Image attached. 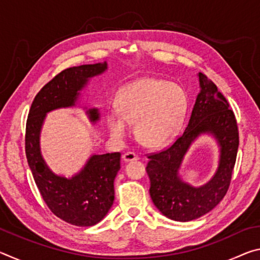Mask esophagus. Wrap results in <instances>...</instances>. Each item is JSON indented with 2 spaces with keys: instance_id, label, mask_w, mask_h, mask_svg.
Masks as SVG:
<instances>
[{
  "instance_id": "esophagus-1",
  "label": "esophagus",
  "mask_w": 260,
  "mask_h": 260,
  "mask_svg": "<svg viewBox=\"0 0 260 260\" xmlns=\"http://www.w3.org/2000/svg\"><path fill=\"white\" fill-rule=\"evenodd\" d=\"M122 159H124L125 162L133 161V160H139V156L135 155L134 152H126V153H124V156H122Z\"/></svg>"
}]
</instances>
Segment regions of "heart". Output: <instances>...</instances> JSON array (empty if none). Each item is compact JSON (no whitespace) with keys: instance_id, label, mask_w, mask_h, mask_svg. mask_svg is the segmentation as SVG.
Masks as SVG:
<instances>
[{"instance_id":"heart-1","label":"heart","mask_w":260,"mask_h":260,"mask_svg":"<svg viewBox=\"0 0 260 260\" xmlns=\"http://www.w3.org/2000/svg\"><path fill=\"white\" fill-rule=\"evenodd\" d=\"M117 110L105 114L110 135L121 141L135 122V134L149 148L165 147L175 138L187 110V96L179 85L142 78L118 91Z\"/></svg>"}]
</instances>
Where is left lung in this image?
Wrapping results in <instances>:
<instances>
[{
	"label": "left lung",
	"instance_id": "obj_1",
	"mask_svg": "<svg viewBox=\"0 0 260 260\" xmlns=\"http://www.w3.org/2000/svg\"><path fill=\"white\" fill-rule=\"evenodd\" d=\"M200 93L183 134L166 150L150 155L146 167L150 196L156 208L174 221H191L210 212L226 195L234 169L239 131L230 104L217 86L199 73ZM201 135H210L219 148L214 177L200 187L183 182L179 169L191 144Z\"/></svg>",
	"mask_w": 260,
	"mask_h": 260
}]
</instances>
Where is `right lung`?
Instances as JSON below:
<instances>
[{
	"label": "right lung",
	"mask_w": 260,
	"mask_h": 260,
	"mask_svg": "<svg viewBox=\"0 0 260 260\" xmlns=\"http://www.w3.org/2000/svg\"><path fill=\"white\" fill-rule=\"evenodd\" d=\"M107 70V61H103L61 71L35 96L26 122V157L43 201L57 217L79 227L96 225L111 209L120 153H93L79 172L67 178L52 172L48 166L41 152L40 136L47 114L54 110L77 107L90 79ZM85 110L91 124L100 120L98 108Z\"/></svg>",
	"instance_id": "obj_1"
}]
</instances>
